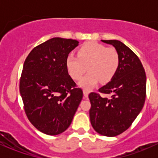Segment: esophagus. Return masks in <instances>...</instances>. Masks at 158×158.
<instances>
[{
	"instance_id": "34e87169",
	"label": "esophagus",
	"mask_w": 158,
	"mask_h": 158,
	"mask_svg": "<svg viewBox=\"0 0 158 158\" xmlns=\"http://www.w3.org/2000/svg\"><path fill=\"white\" fill-rule=\"evenodd\" d=\"M89 92L88 90H86V89H84L83 90V94H84V96L85 97H88V95H89Z\"/></svg>"
}]
</instances>
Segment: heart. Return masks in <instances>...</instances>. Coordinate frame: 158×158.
<instances>
[{"instance_id":"1","label":"heart","mask_w":158,"mask_h":158,"mask_svg":"<svg viewBox=\"0 0 158 158\" xmlns=\"http://www.w3.org/2000/svg\"><path fill=\"white\" fill-rule=\"evenodd\" d=\"M119 63V54L114 47H106L93 41L82 44L77 56L71 53L66 59V69L74 80H79L88 67L89 73L79 82L87 90L94 88L100 80L104 83L110 82L115 76Z\"/></svg>"}]
</instances>
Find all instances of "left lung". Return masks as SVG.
Listing matches in <instances>:
<instances>
[{
    "instance_id": "left-lung-1",
    "label": "left lung",
    "mask_w": 158,
    "mask_h": 158,
    "mask_svg": "<svg viewBox=\"0 0 158 158\" xmlns=\"http://www.w3.org/2000/svg\"><path fill=\"white\" fill-rule=\"evenodd\" d=\"M111 44L119 54L120 63L111 82L89 95V117L96 132L114 137L131 125L144 106L146 98V74L138 56L119 40H102ZM99 93L110 98L102 97Z\"/></svg>"
}]
</instances>
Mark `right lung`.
<instances>
[{
    "label": "right lung",
    "instance_id": "right-lung-1",
    "mask_svg": "<svg viewBox=\"0 0 158 158\" xmlns=\"http://www.w3.org/2000/svg\"><path fill=\"white\" fill-rule=\"evenodd\" d=\"M78 44L52 38L32 49L23 63L20 79L23 109L30 123L46 135L69 128L83 97L66 66V57Z\"/></svg>",
    "mask_w": 158,
    "mask_h": 158
}]
</instances>
